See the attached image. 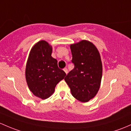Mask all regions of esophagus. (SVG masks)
<instances>
[{"instance_id": "obj_1", "label": "esophagus", "mask_w": 131, "mask_h": 131, "mask_svg": "<svg viewBox=\"0 0 131 131\" xmlns=\"http://www.w3.org/2000/svg\"><path fill=\"white\" fill-rule=\"evenodd\" d=\"M63 70H64V72L66 73V74H67V73H68V69H67V68H64V69H63Z\"/></svg>"}]
</instances>
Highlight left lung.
I'll return each instance as SVG.
<instances>
[{"instance_id":"left-lung-1","label":"left lung","mask_w":131,"mask_h":131,"mask_svg":"<svg viewBox=\"0 0 131 131\" xmlns=\"http://www.w3.org/2000/svg\"><path fill=\"white\" fill-rule=\"evenodd\" d=\"M74 68L64 78L72 95L86 102L97 95L102 76L100 54L94 45L82 40L70 45Z\"/></svg>"}]
</instances>
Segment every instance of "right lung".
I'll return each mask as SVG.
<instances>
[{
    "mask_svg": "<svg viewBox=\"0 0 131 131\" xmlns=\"http://www.w3.org/2000/svg\"><path fill=\"white\" fill-rule=\"evenodd\" d=\"M52 46L45 41L37 42L31 49L26 67V79L29 90L36 97L46 99L65 77L51 56Z\"/></svg>",
    "mask_w": 131,
    "mask_h": 131,
    "instance_id": "right-lung-1",
    "label": "right lung"
}]
</instances>
